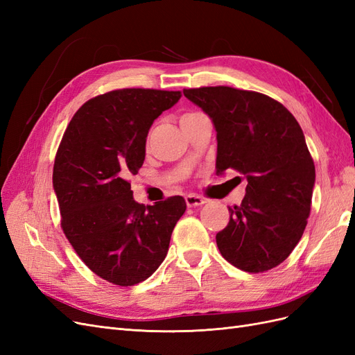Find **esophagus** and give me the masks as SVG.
<instances>
[{
	"label": "esophagus",
	"mask_w": 355,
	"mask_h": 355,
	"mask_svg": "<svg viewBox=\"0 0 355 355\" xmlns=\"http://www.w3.org/2000/svg\"><path fill=\"white\" fill-rule=\"evenodd\" d=\"M185 202L188 207H196V206H201V204L206 202V200H204L202 197L200 196H194V194H188L185 197Z\"/></svg>",
	"instance_id": "esophagus-1"
}]
</instances>
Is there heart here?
<instances>
[{"label": "heart", "instance_id": "obj_1", "mask_svg": "<svg viewBox=\"0 0 355 355\" xmlns=\"http://www.w3.org/2000/svg\"><path fill=\"white\" fill-rule=\"evenodd\" d=\"M197 115H200V114L198 112H188L185 115H182L180 120H187V118H192V116H197Z\"/></svg>", "mask_w": 355, "mask_h": 355}]
</instances>
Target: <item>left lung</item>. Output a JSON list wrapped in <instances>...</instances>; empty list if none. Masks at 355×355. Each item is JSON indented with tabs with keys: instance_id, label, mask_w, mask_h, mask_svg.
Masks as SVG:
<instances>
[{
	"instance_id": "left-lung-1",
	"label": "left lung",
	"mask_w": 355,
	"mask_h": 355,
	"mask_svg": "<svg viewBox=\"0 0 355 355\" xmlns=\"http://www.w3.org/2000/svg\"><path fill=\"white\" fill-rule=\"evenodd\" d=\"M184 94L216 130V173L232 168L247 179L241 204L216 234L220 254L247 272L275 268L302 237L313 200L315 167L302 128L262 93L219 85Z\"/></svg>"
}]
</instances>
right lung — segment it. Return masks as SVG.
<instances>
[{
  "mask_svg": "<svg viewBox=\"0 0 355 355\" xmlns=\"http://www.w3.org/2000/svg\"><path fill=\"white\" fill-rule=\"evenodd\" d=\"M180 96L151 89L96 96L75 112L62 137L53 188L63 232L81 261L112 284L133 286L151 277L187 210L179 196L139 204L127 180L144 164L153 123Z\"/></svg>",
  "mask_w": 355,
  "mask_h": 355,
  "instance_id": "add662e5",
  "label": "right lung"
}]
</instances>
